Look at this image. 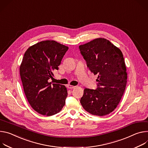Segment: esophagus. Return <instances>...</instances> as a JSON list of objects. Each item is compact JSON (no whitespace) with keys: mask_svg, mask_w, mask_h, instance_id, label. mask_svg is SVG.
Masks as SVG:
<instances>
[{"mask_svg":"<svg viewBox=\"0 0 148 148\" xmlns=\"http://www.w3.org/2000/svg\"><path fill=\"white\" fill-rule=\"evenodd\" d=\"M76 86H73V85H68V86H67V88H68V89H73V88H75Z\"/></svg>","mask_w":148,"mask_h":148,"instance_id":"obj_1","label":"esophagus"}]
</instances>
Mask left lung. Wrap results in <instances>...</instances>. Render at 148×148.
Masks as SVG:
<instances>
[{
	"label": "left lung",
	"mask_w": 148,
	"mask_h": 148,
	"mask_svg": "<svg viewBox=\"0 0 148 148\" xmlns=\"http://www.w3.org/2000/svg\"><path fill=\"white\" fill-rule=\"evenodd\" d=\"M79 47L91 72L98 76L97 88H85L80 103L93 115H106L116 109L126 88L127 73L122 52L109 40L102 38Z\"/></svg>",
	"instance_id": "1"
}]
</instances>
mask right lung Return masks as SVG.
Masks as SVG:
<instances>
[{
  "mask_svg": "<svg viewBox=\"0 0 148 148\" xmlns=\"http://www.w3.org/2000/svg\"><path fill=\"white\" fill-rule=\"evenodd\" d=\"M69 47L55 40H44L29 47L19 71L26 97L31 107L47 116L59 113L65 104V86L49 82Z\"/></svg>",
  "mask_w": 148,
  "mask_h": 148,
  "instance_id": "add662e5",
  "label": "right lung"
}]
</instances>
